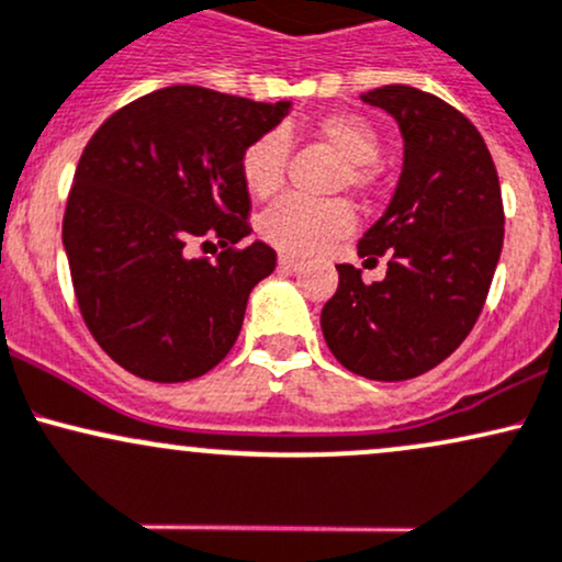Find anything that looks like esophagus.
Segmentation results:
<instances>
[{"label":"esophagus","mask_w":562,"mask_h":562,"mask_svg":"<svg viewBox=\"0 0 562 562\" xmlns=\"http://www.w3.org/2000/svg\"><path fill=\"white\" fill-rule=\"evenodd\" d=\"M302 260H297V257H292V255H281L279 257V268L281 270H300L302 268Z\"/></svg>","instance_id":"1"}]
</instances>
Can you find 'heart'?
<instances>
[{
  "label": "heart",
  "mask_w": 562,
  "mask_h": 562,
  "mask_svg": "<svg viewBox=\"0 0 562 562\" xmlns=\"http://www.w3.org/2000/svg\"><path fill=\"white\" fill-rule=\"evenodd\" d=\"M315 135L345 159L339 169L337 186L356 188V191H374L380 172L374 159L380 156V135L374 127L356 113H326L313 124ZM289 143L281 132H268L257 137L241 156V178L249 193L257 199H270L283 188L286 180ZM356 223V212L345 199L311 201L300 196L281 199L270 206L260 220L265 241L276 249L292 255H311L326 247L334 238L345 236Z\"/></svg>",
  "instance_id": "heart-1"
}]
</instances>
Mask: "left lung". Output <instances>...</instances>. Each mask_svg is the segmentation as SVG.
Segmentation results:
<instances>
[{"instance_id":"8db88e82","label":"left lung","mask_w":562,"mask_h":562,"mask_svg":"<svg viewBox=\"0 0 562 562\" xmlns=\"http://www.w3.org/2000/svg\"><path fill=\"white\" fill-rule=\"evenodd\" d=\"M403 137V167L387 210L358 255H387V276L363 283L337 265L339 286L321 329L339 363L376 382L425 374L464 342L494 279L504 210L494 159L464 113L430 92L387 85L361 94Z\"/></svg>"}]
</instances>
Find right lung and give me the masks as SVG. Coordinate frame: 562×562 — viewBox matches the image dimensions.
Listing matches in <instances>:
<instances>
[{
  "label": "right lung",
  "mask_w": 562,
  "mask_h": 562,
  "mask_svg": "<svg viewBox=\"0 0 562 562\" xmlns=\"http://www.w3.org/2000/svg\"><path fill=\"white\" fill-rule=\"evenodd\" d=\"M289 111V100L175 85L124 105L87 143L63 249L87 329L130 374L186 382L228 356L251 289L276 268L268 244L233 249L251 233L241 156ZM196 237L224 251L188 258Z\"/></svg>",
  "instance_id": "right-lung-1"
}]
</instances>
